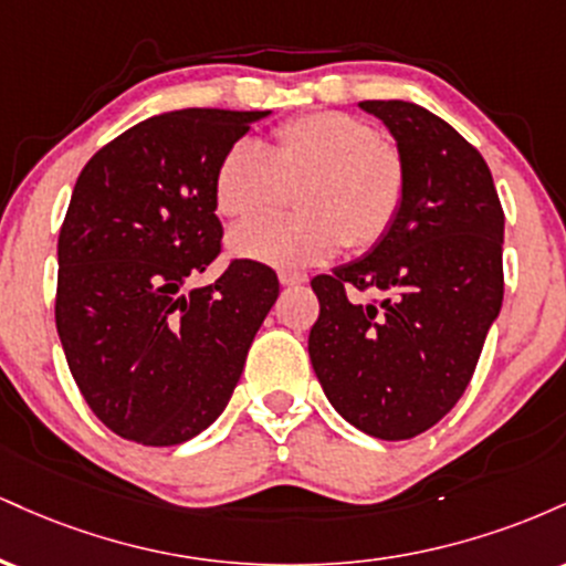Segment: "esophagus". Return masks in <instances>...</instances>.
Returning <instances> with one entry per match:
<instances>
[{
  "instance_id": "esophagus-1",
  "label": "esophagus",
  "mask_w": 566,
  "mask_h": 566,
  "mask_svg": "<svg viewBox=\"0 0 566 566\" xmlns=\"http://www.w3.org/2000/svg\"><path fill=\"white\" fill-rule=\"evenodd\" d=\"M279 282H282L284 287H295V284L308 282V276L301 274V271H279Z\"/></svg>"
}]
</instances>
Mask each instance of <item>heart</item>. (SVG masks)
Returning a JSON list of instances; mask_svg holds the SVG:
<instances>
[{"label": "heart", "instance_id": "b5f03b06", "mask_svg": "<svg viewBox=\"0 0 566 566\" xmlns=\"http://www.w3.org/2000/svg\"><path fill=\"white\" fill-rule=\"evenodd\" d=\"M295 191L301 212L250 220L229 233V250L276 269L316 265L343 247L369 250L391 233L407 199L399 148L365 119L316 112L284 122L263 151L239 140L220 159L212 197L223 218L247 220L279 210Z\"/></svg>", "mask_w": 566, "mask_h": 566}]
</instances>
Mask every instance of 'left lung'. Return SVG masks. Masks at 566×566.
Returning <instances> with one entry per match:
<instances>
[{
  "label": "left lung",
  "mask_w": 566,
  "mask_h": 566,
  "mask_svg": "<svg viewBox=\"0 0 566 566\" xmlns=\"http://www.w3.org/2000/svg\"><path fill=\"white\" fill-rule=\"evenodd\" d=\"M407 167V199L382 242L314 276L308 354L329 405L375 439L437 426L473 378L503 305V207L482 154L407 101H361ZM384 301L361 304L354 291Z\"/></svg>",
  "instance_id": "1"
}]
</instances>
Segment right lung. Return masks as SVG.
<instances>
[{
	"instance_id": "1",
	"label": "right lung",
	"mask_w": 566,
	"mask_h": 566,
	"mask_svg": "<svg viewBox=\"0 0 566 566\" xmlns=\"http://www.w3.org/2000/svg\"><path fill=\"white\" fill-rule=\"evenodd\" d=\"M271 112L184 108L129 127L84 165L57 237L55 327L103 426L148 447L216 423L279 297L269 265L220 255L216 170Z\"/></svg>"
}]
</instances>
